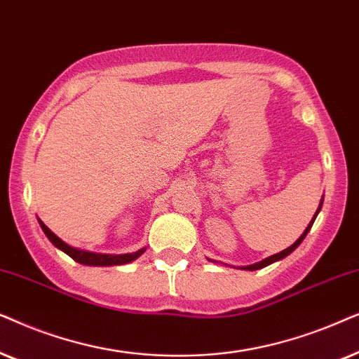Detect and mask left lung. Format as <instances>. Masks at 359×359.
<instances>
[{"instance_id":"left-lung-1","label":"left lung","mask_w":359,"mask_h":359,"mask_svg":"<svg viewBox=\"0 0 359 359\" xmlns=\"http://www.w3.org/2000/svg\"><path fill=\"white\" fill-rule=\"evenodd\" d=\"M323 202V200H322ZM322 202H320V207H318V210H317V213H315V217L312 218V222H310V224L307 226V229H305V231L302 233V236L299 238L297 241L294 243L292 246H289L287 250H284V251H280V252H277V255H274V256H269V257H266V259H262L261 262H257V264H252V266H248V267H245V269H250V271H256V269H261V267H266V266H269V264H272V262H276V261H279V259H283V257H285V256H289L290 252H292L295 248H297L300 243L304 241V238L307 236V233L310 231V228H312V224H313V222H315V218H317V215H318V212H320V208H322Z\"/></svg>"}]
</instances>
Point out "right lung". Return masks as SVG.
I'll return each instance as SVG.
<instances>
[{
    "label": "right lung",
    "instance_id": "obj_1",
    "mask_svg": "<svg viewBox=\"0 0 359 359\" xmlns=\"http://www.w3.org/2000/svg\"><path fill=\"white\" fill-rule=\"evenodd\" d=\"M39 224L42 228V231L46 233V236L49 238L52 245L55 248H59L65 252V255H69L72 259L80 262V264H85V266H118V264H126V262H131L135 261L136 257H140L144 250H140L136 252H133V255H116V256H111V255H97V252H88V251H82V250H75V248H72L67 245L60 240L59 236H55L54 233L50 231L49 228L46 226L44 223L39 219Z\"/></svg>",
    "mask_w": 359,
    "mask_h": 359
}]
</instances>
